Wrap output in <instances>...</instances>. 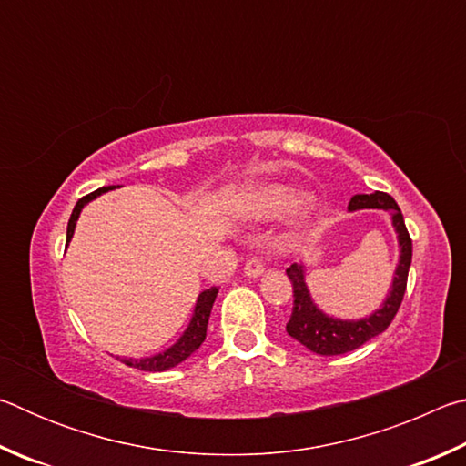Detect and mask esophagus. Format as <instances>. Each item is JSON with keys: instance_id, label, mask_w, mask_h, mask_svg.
<instances>
[{"instance_id": "esophagus-1", "label": "esophagus", "mask_w": 466, "mask_h": 466, "mask_svg": "<svg viewBox=\"0 0 466 466\" xmlns=\"http://www.w3.org/2000/svg\"><path fill=\"white\" fill-rule=\"evenodd\" d=\"M265 267L261 261H257V258H248L247 265H244V273L248 275V278H258V275H263Z\"/></svg>"}]
</instances>
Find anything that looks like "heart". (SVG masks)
Segmentation results:
<instances>
[{
    "label": "heart",
    "mask_w": 466,
    "mask_h": 466,
    "mask_svg": "<svg viewBox=\"0 0 466 466\" xmlns=\"http://www.w3.org/2000/svg\"><path fill=\"white\" fill-rule=\"evenodd\" d=\"M238 214L255 219V222H267L288 211L289 230H299L310 222L317 211V199L312 193L296 191L294 187L283 183H261L250 187L238 201Z\"/></svg>",
    "instance_id": "b5f03b06"
}]
</instances>
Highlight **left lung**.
Returning a JSON list of instances; mask_svg holds the SVG:
<instances>
[{
  "label": "left lung",
  "mask_w": 466,
  "mask_h": 466,
  "mask_svg": "<svg viewBox=\"0 0 466 466\" xmlns=\"http://www.w3.org/2000/svg\"><path fill=\"white\" fill-rule=\"evenodd\" d=\"M350 211L358 209H384L390 214L392 228L397 232L399 240V263L392 275V283L389 289V296L384 298L380 309H376L370 317L347 320V319H335L322 312L310 296V289L306 286V267L304 263L289 265L286 273L294 288V309H291L289 322L286 330L289 337H294L298 343H302L306 350H310L319 356H341V353L353 351L364 345L370 339L384 333L399 312V306L403 302L405 289H407V275L409 267H411V238L405 228L403 214H400L397 201L390 195L376 191L372 195H353L350 205Z\"/></svg>",
  "instance_id": "left-lung-1"
}]
</instances>
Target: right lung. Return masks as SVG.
Segmentation results:
<instances>
[{"label": "right lung", "mask_w": 466, "mask_h": 466, "mask_svg": "<svg viewBox=\"0 0 466 466\" xmlns=\"http://www.w3.org/2000/svg\"><path fill=\"white\" fill-rule=\"evenodd\" d=\"M113 188L115 187H102V188H98V191L82 197V199L76 203V208L72 211V218H69V222H67V242H66V247L74 238L77 218H80L84 205H88L90 201L96 199V197H100L102 193L113 191ZM216 296H218V288L203 289L201 294L197 296L193 317H191V320H188L185 333L180 335L178 341L175 345H170L168 350H164L160 353H154V356H147V358H116V360H121L123 364L129 366V368L144 370V372H164V370H170V368L178 366L180 361H185L188 356H191V353L199 350L201 343L205 341V335H208L209 314H211V309H214Z\"/></svg>", "instance_id": "obj_1"}]
</instances>
